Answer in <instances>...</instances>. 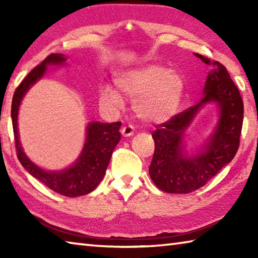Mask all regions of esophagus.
Masks as SVG:
<instances>
[{"instance_id":"34e87169","label":"esophagus","mask_w":258,"mask_h":258,"mask_svg":"<svg viewBox=\"0 0 258 258\" xmlns=\"http://www.w3.org/2000/svg\"><path fill=\"white\" fill-rule=\"evenodd\" d=\"M121 134H123V137H131V135L134 134V127L132 125H126L124 126L123 128H121Z\"/></svg>"}]
</instances>
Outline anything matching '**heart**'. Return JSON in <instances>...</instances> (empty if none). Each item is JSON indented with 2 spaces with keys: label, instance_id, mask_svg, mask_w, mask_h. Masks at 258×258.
I'll return each mask as SVG.
<instances>
[{
  "label": "heart",
  "instance_id": "heart-1",
  "mask_svg": "<svg viewBox=\"0 0 258 258\" xmlns=\"http://www.w3.org/2000/svg\"><path fill=\"white\" fill-rule=\"evenodd\" d=\"M117 86L124 94L136 97L134 111L147 123L171 118L180 106L184 90L181 76L159 64H146L124 73L117 78ZM100 100L112 109L123 107V99L112 87H103Z\"/></svg>",
  "mask_w": 258,
  "mask_h": 258
}]
</instances>
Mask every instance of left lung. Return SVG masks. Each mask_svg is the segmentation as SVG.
Masks as SVG:
<instances>
[{
	"label": "left lung",
	"instance_id": "left-lung-1",
	"mask_svg": "<svg viewBox=\"0 0 258 258\" xmlns=\"http://www.w3.org/2000/svg\"><path fill=\"white\" fill-rule=\"evenodd\" d=\"M213 69L208 73L204 98L198 104L156 126L152 133L155 152L149 166L151 180L168 194H189L204 186L233 159L239 148L243 120L241 95L226 68L196 53ZM216 102L220 119L211 140L195 156L182 152V134L205 103Z\"/></svg>",
	"mask_w": 258,
	"mask_h": 258
}]
</instances>
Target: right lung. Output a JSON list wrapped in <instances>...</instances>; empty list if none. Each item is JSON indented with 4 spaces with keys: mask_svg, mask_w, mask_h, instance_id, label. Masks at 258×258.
Here are the masks:
<instances>
[{
    "mask_svg": "<svg viewBox=\"0 0 258 258\" xmlns=\"http://www.w3.org/2000/svg\"><path fill=\"white\" fill-rule=\"evenodd\" d=\"M64 61L66 58L63 54L51 53L24 78V81L17 87L12 98L11 118L17 157L24 168L52 191L74 198L90 194L102 181L112 151L120 140L119 128L121 123L116 121V123L107 124L92 121L87 125L86 140L81 156L78 157L75 164L63 171L47 172L28 159L20 145L18 124H17L20 102L29 87L44 75L49 64H63Z\"/></svg>",
    "mask_w": 258,
    "mask_h": 258,
    "instance_id": "obj_1",
    "label": "right lung"
}]
</instances>
